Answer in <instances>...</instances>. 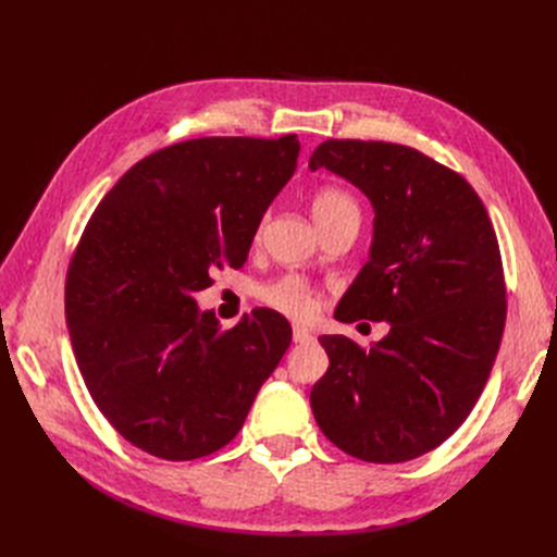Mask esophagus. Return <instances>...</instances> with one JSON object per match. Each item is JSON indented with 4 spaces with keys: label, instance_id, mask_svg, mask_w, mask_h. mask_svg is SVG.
Wrapping results in <instances>:
<instances>
[{
    "label": "esophagus",
    "instance_id": "esophagus-1",
    "mask_svg": "<svg viewBox=\"0 0 557 557\" xmlns=\"http://www.w3.org/2000/svg\"><path fill=\"white\" fill-rule=\"evenodd\" d=\"M293 342H295V344H307V342H311V332H309L307 327L295 325V327H293Z\"/></svg>",
    "mask_w": 557,
    "mask_h": 557
}]
</instances>
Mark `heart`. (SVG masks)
<instances>
[{"label":"heart","instance_id":"heart-1","mask_svg":"<svg viewBox=\"0 0 557 557\" xmlns=\"http://www.w3.org/2000/svg\"><path fill=\"white\" fill-rule=\"evenodd\" d=\"M311 209H313L318 225L323 230L339 221V218H344V215L360 218L358 201L352 199L350 193H346L342 188H334V185L320 188L313 195ZM258 299L262 301V305L272 307L293 320H307L318 309V293L313 288V283L299 274H285V276H278L274 281L260 285Z\"/></svg>","mask_w":557,"mask_h":557}]
</instances>
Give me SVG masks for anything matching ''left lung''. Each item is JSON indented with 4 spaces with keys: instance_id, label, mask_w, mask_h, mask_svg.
Instances as JSON below:
<instances>
[{
    "instance_id": "1",
    "label": "left lung",
    "mask_w": 557,
    "mask_h": 557,
    "mask_svg": "<svg viewBox=\"0 0 557 557\" xmlns=\"http://www.w3.org/2000/svg\"><path fill=\"white\" fill-rule=\"evenodd\" d=\"M309 166L358 185L376 211L369 262L334 318L391 323L369 348L318 336L330 367L311 391L315 423L358 460H413L465 423L491 376L507 320L497 234L474 188L416 148L327 139Z\"/></svg>"
}]
</instances>
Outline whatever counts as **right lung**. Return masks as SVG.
I'll return each mask as SVG.
<instances>
[{
  "mask_svg": "<svg viewBox=\"0 0 557 557\" xmlns=\"http://www.w3.org/2000/svg\"><path fill=\"white\" fill-rule=\"evenodd\" d=\"M297 156V134L160 148L113 185L81 234L64 283L81 376L113 430L156 458L197 460L230 444L293 342L272 309L223 330L193 295L215 269L244 267Z\"/></svg>",
  "mask_w": 557,
  "mask_h": 557,
  "instance_id": "1",
  "label": "right lung"
}]
</instances>
